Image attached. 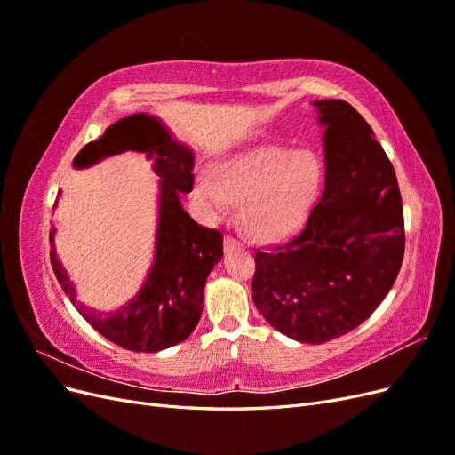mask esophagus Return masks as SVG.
Returning <instances> with one entry per match:
<instances>
[{
	"instance_id": "1",
	"label": "esophagus",
	"mask_w": 455,
	"mask_h": 455,
	"mask_svg": "<svg viewBox=\"0 0 455 455\" xmlns=\"http://www.w3.org/2000/svg\"><path fill=\"white\" fill-rule=\"evenodd\" d=\"M241 241L239 239H235V237H231V235H226L224 237V249L226 251H233V249H241Z\"/></svg>"
}]
</instances>
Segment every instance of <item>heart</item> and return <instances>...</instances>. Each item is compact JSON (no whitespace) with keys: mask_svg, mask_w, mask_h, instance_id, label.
<instances>
[{"mask_svg":"<svg viewBox=\"0 0 455 455\" xmlns=\"http://www.w3.org/2000/svg\"><path fill=\"white\" fill-rule=\"evenodd\" d=\"M323 163L309 148L259 146L216 164L214 180L197 174L191 203L209 224H218L239 201V220L251 237L281 239L294 231L316 201Z\"/></svg>","mask_w":455,"mask_h":455,"instance_id":"heart-1","label":"heart"}]
</instances>
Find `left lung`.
<instances>
[{
    "mask_svg": "<svg viewBox=\"0 0 455 455\" xmlns=\"http://www.w3.org/2000/svg\"><path fill=\"white\" fill-rule=\"evenodd\" d=\"M324 127V189L291 239L258 251L252 298L301 343L339 338L389 294L404 258L396 174L364 117L346 100H315Z\"/></svg>",
    "mask_w": 455,
    "mask_h": 455,
    "instance_id": "obj_1",
    "label": "left lung"
}]
</instances>
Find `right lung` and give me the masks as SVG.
Instances as JSON below:
<instances>
[{
	"label": "right lung",
	"mask_w": 455,
	"mask_h": 455,
	"mask_svg": "<svg viewBox=\"0 0 455 455\" xmlns=\"http://www.w3.org/2000/svg\"><path fill=\"white\" fill-rule=\"evenodd\" d=\"M129 149L146 154L159 178L156 251L140 291L116 311L79 304L54 249L57 228L49 231L51 266L64 294L96 332L123 349L156 353L194 332L201 319L206 277L224 256V237L216 229L199 226L184 211L180 194H189L194 186V151L176 140L154 116L132 114L109 125L99 140L89 142L74 157V169H87Z\"/></svg>",
	"instance_id": "1"
}]
</instances>
